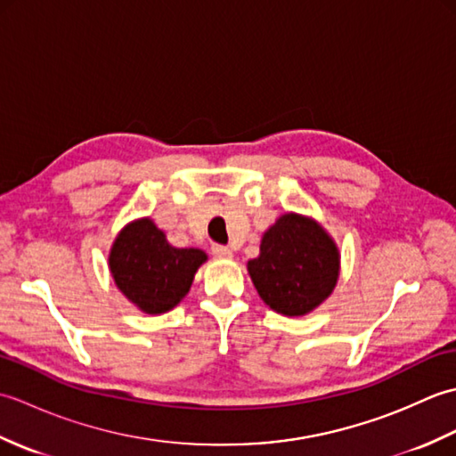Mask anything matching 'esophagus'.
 <instances>
[{"label": "esophagus", "mask_w": 456, "mask_h": 456, "mask_svg": "<svg viewBox=\"0 0 456 456\" xmlns=\"http://www.w3.org/2000/svg\"><path fill=\"white\" fill-rule=\"evenodd\" d=\"M211 255L216 258H231L233 253H231L229 247H223V245H213L211 247Z\"/></svg>", "instance_id": "esophagus-1"}]
</instances>
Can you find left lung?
<instances>
[{
	"label": "left lung",
	"mask_w": 456,
	"mask_h": 456,
	"mask_svg": "<svg viewBox=\"0 0 456 456\" xmlns=\"http://www.w3.org/2000/svg\"><path fill=\"white\" fill-rule=\"evenodd\" d=\"M256 292L278 314L304 315L325 302L338 276V253L315 221L286 213L248 260Z\"/></svg>",
	"instance_id": "1"
}]
</instances>
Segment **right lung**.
Masks as SVG:
<instances>
[{
    "label": "right lung",
    "instance_id": "right-lung-1",
    "mask_svg": "<svg viewBox=\"0 0 456 456\" xmlns=\"http://www.w3.org/2000/svg\"><path fill=\"white\" fill-rule=\"evenodd\" d=\"M206 253L174 248L151 219L134 221L115 239L110 268L115 284L147 314H164L188 294Z\"/></svg>",
    "mask_w": 456,
    "mask_h": 456
}]
</instances>
